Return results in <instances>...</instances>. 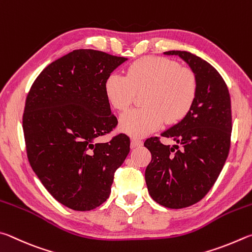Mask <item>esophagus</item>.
Returning a JSON list of instances; mask_svg holds the SVG:
<instances>
[{
    "mask_svg": "<svg viewBox=\"0 0 252 252\" xmlns=\"http://www.w3.org/2000/svg\"><path fill=\"white\" fill-rule=\"evenodd\" d=\"M143 145V140H140L139 138H133L130 140V147L131 148H136V147H140Z\"/></svg>",
    "mask_w": 252,
    "mask_h": 252,
    "instance_id": "34e87169",
    "label": "esophagus"
}]
</instances>
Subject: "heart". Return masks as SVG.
I'll use <instances>...</instances> for the list:
<instances>
[{
	"label": "heart",
	"mask_w": 252,
	"mask_h": 252,
	"mask_svg": "<svg viewBox=\"0 0 252 252\" xmlns=\"http://www.w3.org/2000/svg\"><path fill=\"white\" fill-rule=\"evenodd\" d=\"M109 103L119 112L128 109L137 93H144L143 108L124 114L122 131L144 137L162 123H177L186 116L197 94V78L192 70L164 57H144L130 64L126 76L110 74L105 82Z\"/></svg>",
	"instance_id": "b5f03b06"
}]
</instances>
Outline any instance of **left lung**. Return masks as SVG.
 <instances>
[{"mask_svg":"<svg viewBox=\"0 0 252 252\" xmlns=\"http://www.w3.org/2000/svg\"><path fill=\"white\" fill-rule=\"evenodd\" d=\"M184 60L197 78L191 108L161 136L173 138V147L151 137L144 146L152 154L145 171L151 197L157 204L180 209L204 198L217 180L230 149L231 101L228 87L208 62L186 51H169Z\"/></svg>","mask_w":252,"mask_h":252,"instance_id":"obj_1","label":"left lung"}]
</instances>
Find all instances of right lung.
Instances as JSON below:
<instances>
[{"instance_id": "1", "label": "right lung", "mask_w": 252, "mask_h": 252, "mask_svg": "<svg viewBox=\"0 0 252 252\" xmlns=\"http://www.w3.org/2000/svg\"><path fill=\"white\" fill-rule=\"evenodd\" d=\"M125 61L75 50L46 66L26 97L23 131L30 165L47 191L73 210H92L106 201L115 171L129 153L125 134L97 143L118 123L105 82Z\"/></svg>"}]
</instances>
